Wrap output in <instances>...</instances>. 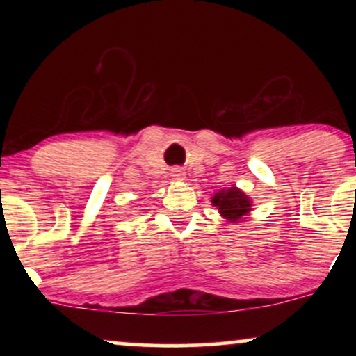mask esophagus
I'll list each match as a JSON object with an SVG mask.
<instances>
[{
    "instance_id": "1",
    "label": "esophagus",
    "mask_w": 356,
    "mask_h": 356,
    "mask_svg": "<svg viewBox=\"0 0 356 356\" xmlns=\"http://www.w3.org/2000/svg\"><path fill=\"white\" fill-rule=\"evenodd\" d=\"M184 175H186V172H184L183 167L172 168V177H173V179H177V181H183Z\"/></svg>"
}]
</instances>
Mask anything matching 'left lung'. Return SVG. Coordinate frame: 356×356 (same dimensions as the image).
I'll list each match as a JSON object with an SVG mask.
<instances>
[{
  "label": "left lung",
  "instance_id": "8db88e82",
  "mask_svg": "<svg viewBox=\"0 0 356 356\" xmlns=\"http://www.w3.org/2000/svg\"><path fill=\"white\" fill-rule=\"evenodd\" d=\"M211 201L212 206L218 209L220 216L232 223L246 218L248 212H251V199L236 186L220 189Z\"/></svg>",
  "mask_w": 356,
  "mask_h": 356
}]
</instances>
